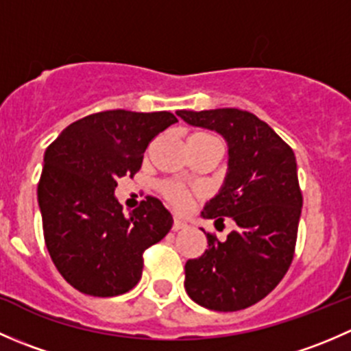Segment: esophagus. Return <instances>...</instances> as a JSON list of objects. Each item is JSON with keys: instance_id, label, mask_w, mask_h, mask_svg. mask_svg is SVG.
I'll return each instance as SVG.
<instances>
[{"instance_id": "obj_1", "label": "esophagus", "mask_w": 351, "mask_h": 351, "mask_svg": "<svg viewBox=\"0 0 351 351\" xmlns=\"http://www.w3.org/2000/svg\"><path fill=\"white\" fill-rule=\"evenodd\" d=\"M186 228V222L182 221L180 217H175L173 219V231H180V229H185Z\"/></svg>"}]
</instances>
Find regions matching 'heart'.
Returning <instances> with one entry per match:
<instances>
[{"label":"heart","mask_w":351,"mask_h":351,"mask_svg":"<svg viewBox=\"0 0 351 351\" xmlns=\"http://www.w3.org/2000/svg\"><path fill=\"white\" fill-rule=\"evenodd\" d=\"M193 141H219L217 137L212 136L208 132H193L192 136L189 137V143H193ZM162 197L176 208H185L186 205L190 204V190L186 189L185 185L178 182H162L161 186Z\"/></svg>","instance_id":"1"}]
</instances>
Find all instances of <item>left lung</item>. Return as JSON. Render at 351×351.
<instances>
[{
    "mask_svg": "<svg viewBox=\"0 0 351 351\" xmlns=\"http://www.w3.org/2000/svg\"><path fill=\"white\" fill-rule=\"evenodd\" d=\"M176 115L215 130L228 143L224 185L202 215L236 222L226 241L207 232L208 250L185 265V290L207 309H246L267 297L292 263L302 210L295 156L267 122L246 110H178Z\"/></svg>",
    "mask_w": 351,
    "mask_h": 351,
    "instance_id": "1",
    "label": "left lung"
}]
</instances>
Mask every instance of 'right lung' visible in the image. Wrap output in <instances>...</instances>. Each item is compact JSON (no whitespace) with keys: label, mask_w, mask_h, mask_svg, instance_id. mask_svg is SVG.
Returning a JSON list of instances; mask_svg holds the SVG:
<instances>
[{"label":"right lung","mask_w":351,"mask_h":351,"mask_svg":"<svg viewBox=\"0 0 351 351\" xmlns=\"http://www.w3.org/2000/svg\"><path fill=\"white\" fill-rule=\"evenodd\" d=\"M178 122L173 113L107 110L67 125L47 147L37 197L45 246L59 274L86 295L129 292L143 254L161 241L173 217L154 197L123 214L113 192L132 178L151 141Z\"/></svg>","instance_id":"obj_1"}]
</instances>
